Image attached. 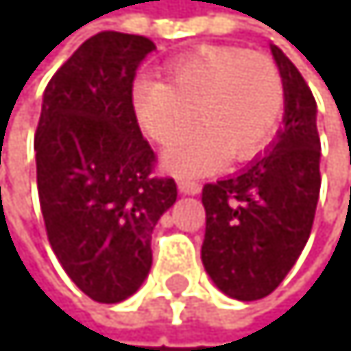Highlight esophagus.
<instances>
[{"label": "esophagus", "instance_id": "34e87169", "mask_svg": "<svg viewBox=\"0 0 351 351\" xmlns=\"http://www.w3.org/2000/svg\"><path fill=\"white\" fill-rule=\"evenodd\" d=\"M178 189H180V193H184V195H197L202 186L193 182V180H178Z\"/></svg>", "mask_w": 351, "mask_h": 351}]
</instances>
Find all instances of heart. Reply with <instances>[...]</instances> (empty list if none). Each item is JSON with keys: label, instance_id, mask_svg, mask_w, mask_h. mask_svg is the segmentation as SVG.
Returning <instances> with one entry per match:
<instances>
[{"label": "heart", "instance_id": "heart-1", "mask_svg": "<svg viewBox=\"0 0 351 351\" xmlns=\"http://www.w3.org/2000/svg\"><path fill=\"white\" fill-rule=\"evenodd\" d=\"M167 81H141L134 87V112L145 134L171 145L165 169L197 176L224 158L244 162L275 136L286 107L283 79L264 54L235 45H204L169 61Z\"/></svg>", "mask_w": 351, "mask_h": 351}]
</instances>
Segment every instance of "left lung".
Here are the masks:
<instances>
[{"label": "left lung", "instance_id": "obj_1", "mask_svg": "<svg viewBox=\"0 0 351 351\" xmlns=\"http://www.w3.org/2000/svg\"><path fill=\"white\" fill-rule=\"evenodd\" d=\"M286 92L283 127L244 171L204 184L202 264L224 295L268 297L310 237L321 191L317 101L277 45H270Z\"/></svg>", "mask_w": 351, "mask_h": 351}]
</instances>
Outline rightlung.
<instances>
[{"label":"right lung","instance_id":"add662e5","mask_svg":"<svg viewBox=\"0 0 351 351\" xmlns=\"http://www.w3.org/2000/svg\"><path fill=\"white\" fill-rule=\"evenodd\" d=\"M152 39L99 32L43 92L34 134L37 189L50 246L68 277L99 303H118L152 268V233L178 197L154 176L156 154L136 121L132 87Z\"/></svg>","mask_w":351,"mask_h":351}]
</instances>
